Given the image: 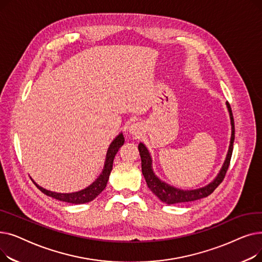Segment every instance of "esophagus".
<instances>
[{
  "label": "esophagus",
  "mask_w": 262,
  "mask_h": 262,
  "mask_svg": "<svg viewBox=\"0 0 262 262\" xmlns=\"http://www.w3.org/2000/svg\"><path fill=\"white\" fill-rule=\"evenodd\" d=\"M142 129H143V127H142L141 124H139V123H133L132 125L128 127L127 133H128V136H130V137H135V138H139V137L142 134V132H143Z\"/></svg>",
  "instance_id": "esophagus-1"
}]
</instances>
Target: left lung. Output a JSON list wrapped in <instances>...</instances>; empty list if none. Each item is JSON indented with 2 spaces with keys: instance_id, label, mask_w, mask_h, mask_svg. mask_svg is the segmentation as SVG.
<instances>
[{
  "instance_id": "1",
  "label": "left lung",
  "mask_w": 262,
  "mask_h": 262,
  "mask_svg": "<svg viewBox=\"0 0 262 262\" xmlns=\"http://www.w3.org/2000/svg\"><path fill=\"white\" fill-rule=\"evenodd\" d=\"M226 107H227L228 114H229L230 125H231V136H230L228 150H227L225 160L222 164V168L220 169L217 175L213 178V181H211L209 184H207L204 187L196 188V189L184 190L181 188L174 187V186L166 183L164 181H162L161 178L158 177L154 172L152 155H150L146 145L142 142L139 143L138 148H139V153L141 156L142 174L145 178V182H146L149 190L152 191L161 202L166 203L168 205H171V204H177V203H186V202L196 201V200L206 198L209 194H211L212 192L215 190V188L222 183V181L225 177L226 171L229 167V162H230L232 148H233V139H235V124H233V117H232L231 108H230L228 102H226Z\"/></svg>"
}]
</instances>
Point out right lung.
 <instances>
[{
  "label": "right lung",
  "instance_id": "add662e5",
  "mask_svg": "<svg viewBox=\"0 0 262 262\" xmlns=\"http://www.w3.org/2000/svg\"><path fill=\"white\" fill-rule=\"evenodd\" d=\"M124 141H125V139H124L123 133H120L113 140V142L110 143V145L107 149L102 173L91 185H89L85 189L76 191V192H71V193H60V192H54V191L42 188L38 184H36V182L34 180H33V182L37 186V188L40 191H42L45 194H47L48 196H51L53 199H56L58 201L71 203V204H75V205L91 202L105 189L107 182L109 180L110 172H112V170H113V163H114L115 156L118 153L119 148L124 144Z\"/></svg>",
  "mask_w": 262,
  "mask_h": 262
}]
</instances>
